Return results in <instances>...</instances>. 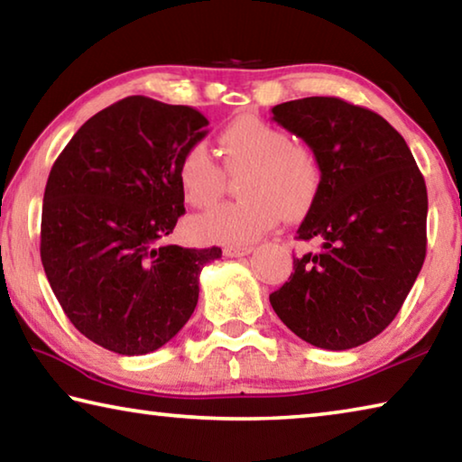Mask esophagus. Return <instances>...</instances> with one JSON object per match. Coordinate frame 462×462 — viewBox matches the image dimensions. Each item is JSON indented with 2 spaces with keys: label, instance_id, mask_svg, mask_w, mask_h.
<instances>
[{
  "label": "esophagus",
  "instance_id": "obj_1",
  "mask_svg": "<svg viewBox=\"0 0 462 462\" xmlns=\"http://www.w3.org/2000/svg\"><path fill=\"white\" fill-rule=\"evenodd\" d=\"M253 246H226L224 254L230 256V259H238V256H246L253 253Z\"/></svg>",
  "mask_w": 462,
  "mask_h": 462
}]
</instances>
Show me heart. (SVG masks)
Instances as JSON below:
<instances>
[{
	"label": "heart",
	"mask_w": 462,
	"mask_h": 462,
	"mask_svg": "<svg viewBox=\"0 0 462 462\" xmlns=\"http://www.w3.org/2000/svg\"><path fill=\"white\" fill-rule=\"evenodd\" d=\"M220 146L226 173H245L238 181L242 199L195 216L189 222L195 240L246 246L269 232L281 214L293 220L311 208L322 171L316 156L297 146L289 132L242 116L226 126ZM177 181L191 208H209L224 193L226 174L206 146L195 144L179 161Z\"/></svg>",
	"instance_id": "heart-1"
}]
</instances>
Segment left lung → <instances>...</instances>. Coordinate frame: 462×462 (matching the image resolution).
Here are the masks:
<instances>
[{"instance_id":"1","label":"left lung","mask_w":462,"mask_h":462,"mask_svg":"<svg viewBox=\"0 0 462 462\" xmlns=\"http://www.w3.org/2000/svg\"><path fill=\"white\" fill-rule=\"evenodd\" d=\"M306 143L322 181L300 240L319 248L293 259L269 295L289 330L326 350L369 342L393 322L426 259L428 193L403 136L366 107L303 97L271 109Z\"/></svg>"}]
</instances>
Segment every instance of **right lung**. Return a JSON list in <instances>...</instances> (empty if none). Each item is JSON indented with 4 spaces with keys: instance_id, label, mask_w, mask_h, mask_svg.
Segmentation results:
<instances>
[{
    "instance_id": "1",
    "label": "right lung",
    "mask_w": 462,
    "mask_h": 462,
    "mask_svg": "<svg viewBox=\"0 0 462 462\" xmlns=\"http://www.w3.org/2000/svg\"><path fill=\"white\" fill-rule=\"evenodd\" d=\"M189 106L132 96L101 109L59 154L44 189L41 259L85 338L138 356L191 318L199 273L222 248L165 245L183 195L177 167L208 134Z\"/></svg>"
}]
</instances>
